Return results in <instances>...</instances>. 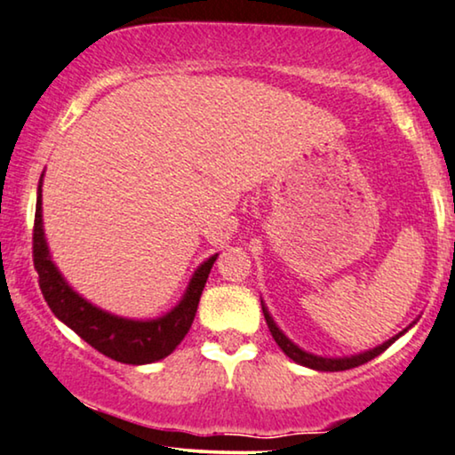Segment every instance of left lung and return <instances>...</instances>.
Listing matches in <instances>:
<instances>
[{"label":"left lung","instance_id":"1","mask_svg":"<svg viewBox=\"0 0 455 455\" xmlns=\"http://www.w3.org/2000/svg\"><path fill=\"white\" fill-rule=\"evenodd\" d=\"M261 309H263V315H265V322H267V328L271 336H274V340L278 343V347L282 351L286 353L288 357L292 359V362H297L300 365H307V368H314V370H322V371H343V370H351V368H357V365L362 363H368L370 359L379 357L382 351H387L388 347H391L395 340L399 339L401 334L405 332H399L397 336H393L391 340H387V343H382L380 347H376V349H370L365 353H359V355H353V357H340V359H328V357H317V355H311V353H307L303 349H299L297 345L291 343V340L286 339L284 334H282V330L275 326L274 320H271V315L267 314V309H265V305L261 303Z\"/></svg>","mask_w":455,"mask_h":455}]
</instances>
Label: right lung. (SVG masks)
I'll use <instances>...</instances> for the list:
<instances>
[{"label": "right lung", "mask_w": 455, "mask_h": 455, "mask_svg": "<svg viewBox=\"0 0 455 455\" xmlns=\"http://www.w3.org/2000/svg\"><path fill=\"white\" fill-rule=\"evenodd\" d=\"M41 181H44V173L39 180L37 206H35L33 263L39 274L41 294H44L50 309L54 311V315L67 323L70 330H75L87 345H92L93 349L115 359V362L141 365L158 362V359L173 353L192 326L200 294H203L217 255L194 271L184 299L167 315L150 322H135L106 314V311L87 303L84 297H79L67 284V280L62 278L60 271L50 259L44 226H41Z\"/></svg>", "instance_id": "right-lung-1"}]
</instances>
